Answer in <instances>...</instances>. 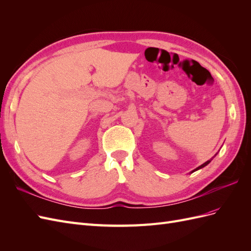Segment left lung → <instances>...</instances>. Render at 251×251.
Masks as SVG:
<instances>
[{
  "instance_id": "left-lung-1",
  "label": "left lung",
  "mask_w": 251,
  "mask_h": 251,
  "mask_svg": "<svg viewBox=\"0 0 251 251\" xmlns=\"http://www.w3.org/2000/svg\"><path fill=\"white\" fill-rule=\"evenodd\" d=\"M216 155H217V154H215V156H216ZM215 156H212L211 158H209V159H208V160H207V161H205V162H203L202 164H200V165L198 166V168H196V169H195V170H194L193 172H195V171H197V170H199V169H202V168H204V166H205V165H207V164H208V163H209V162H210V161L212 160V158H214Z\"/></svg>"
}]
</instances>
